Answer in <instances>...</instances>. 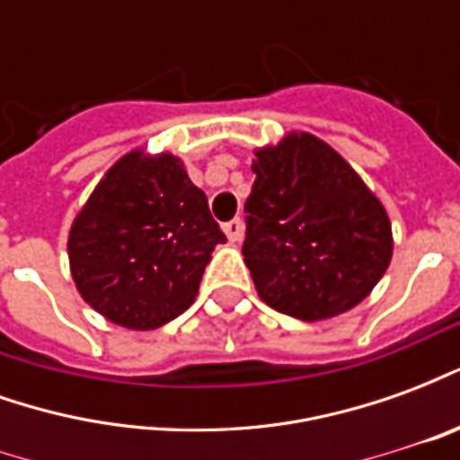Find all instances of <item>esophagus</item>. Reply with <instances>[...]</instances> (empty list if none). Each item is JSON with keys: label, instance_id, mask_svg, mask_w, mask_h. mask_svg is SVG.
I'll use <instances>...</instances> for the list:
<instances>
[{"label": "esophagus", "instance_id": "esophagus-1", "mask_svg": "<svg viewBox=\"0 0 460 460\" xmlns=\"http://www.w3.org/2000/svg\"><path fill=\"white\" fill-rule=\"evenodd\" d=\"M224 234L229 236V241H241V236H243V224H241V219H234V221H226L224 224Z\"/></svg>", "mask_w": 460, "mask_h": 460}]
</instances>
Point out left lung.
I'll return each mask as SVG.
<instances>
[{
	"label": "left lung",
	"instance_id": "8db88e82",
	"mask_svg": "<svg viewBox=\"0 0 460 460\" xmlns=\"http://www.w3.org/2000/svg\"><path fill=\"white\" fill-rule=\"evenodd\" d=\"M243 261L259 298L315 323L352 310L394 251L382 201L349 162L310 132L256 150Z\"/></svg>",
	"mask_w": 460,
	"mask_h": 460
}]
</instances>
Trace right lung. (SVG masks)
<instances>
[{"label":"right lung","mask_w":460,"mask_h":460,"mask_svg":"<svg viewBox=\"0 0 460 460\" xmlns=\"http://www.w3.org/2000/svg\"><path fill=\"white\" fill-rule=\"evenodd\" d=\"M207 194L180 157L130 150L105 172L68 231L81 298L128 330H155L190 308L217 243Z\"/></svg>","instance_id":"right-lung-1"}]
</instances>
